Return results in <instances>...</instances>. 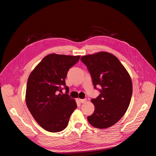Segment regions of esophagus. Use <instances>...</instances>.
I'll list each match as a JSON object with an SVG mask.
<instances>
[{
	"label": "esophagus",
	"instance_id": "obj_1",
	"mask_svg": "<svg viewBox=\"0 0 156 156\" xmlns=\"http://www.w3.org/2000/svg\"><path fill=\"white\" fill-rule=\"evenodd\" d=\"M79 100L81 103H84L87 101V99H79Z\"/></svg>",
	"mask_w": 156,
	"mask_h": 156
}]
</instances>
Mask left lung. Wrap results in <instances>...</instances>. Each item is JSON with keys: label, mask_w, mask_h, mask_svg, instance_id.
Masks as SVG:
<instances>
[{"label": "left lung", "mask_w": 156, "mask_h": 156, "mask_svg": "<svg viewBox=\"0 0 156 156\" xmlns=\"http://www.w3.org/2000/svg\"><path fill=\"white\" fill-rule=\"evenodd\" d=\"M81 60L91 75L94 88L101 87L98 88L100 95L91 100L95 110L88 121L96 128H107L122 119L129 105L131 77L120 60L107 52L83 56Z\"/></svg>", "instance_id": "left-lung-1"}]
</instances>
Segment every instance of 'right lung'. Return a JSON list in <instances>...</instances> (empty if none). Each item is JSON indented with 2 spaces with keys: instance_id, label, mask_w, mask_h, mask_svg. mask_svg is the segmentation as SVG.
<instances>
[{
  "instance_id": "right-lung-1",
  "label": "right lung",
  "mask_w": 156,
  "mask_h": 156,
  "mask_svg": "<svg viewBox=\"0 0 156 156\" xmlns=\"http://www.w3.org/2000/svg\"><path fill=\"white\" fill-rule=\"evenodd\" d=\"M79 58L80 56L48 55L29 75L26 104L35 120L46 131L56 133L64 129L77 108L76 102L68 94L65 79ZM62 86L66 94H61L59 92Z\"/></svg>"
}]
</instances>
